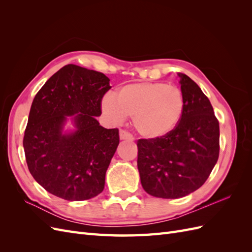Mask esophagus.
<instances>
[{
    "mask_svg": "<svg viewBox=\"0 0 252 252\" xmlns=\"http://www.w3.org/2000/svg\"><path fill=\"white\" fill-rule=\"evenodd\" d=\"M120 139L121 140H129V141H133V136L127 132L126 130H120Z\"/></svg>",
    "mask_w": 252,
    "mask_h": 252,
    "instance_id": "1",
    "label": "esophagus"
}]
</instances>
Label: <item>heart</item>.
I'll list each match as a JSON object with an SVG mask.
<instances>
[{
    "label": "heart",
    "mask_w": 252,
    "mask_h": 252,
    "mask_svg": "<svg viewBox=\"0 0 252 252\" xmlns=\"http://www.w3.org/2000/svg\"><path fill=\"white\" fill-rule=\"evenodd\" d=\"M185 101L182 91L164 83H134L107 94L102 102L104 114L113 123L132 117L135 130L146 139L170 133L180 123Z\"/></svg>",
    "instance_id": "1"
}]
</instances>
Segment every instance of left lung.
<instances>
[{
    "mask_svg": "<svg viewBox=\"0 0 252 252\" xmlns=\"http://www.w3.org/2000/svg\"><path fill=\"white\" fill-rule=\"evenodd\" d=\"M185 107L180 123L163 138L138 141L142 186L152 196L179 199L199 189L217 164L220 126L197 84L178 73Z\"/></svg>",
    "mask_w": 252,
    "mask_h": 252,
    "instance_id": "8db88e82",
    "label": "left lung"
}]
</instances>
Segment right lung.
<instances>
[{"label": "right lung", "instance_id": "right-lung-1", "mask_svg": "<svg viewBox=\"0 0 252 252\" xmlns=\"http://www.w3.org/2000/svg\"><path fill=\"white\" fill-rule=\"evenodd\" d=\"M109 81L102 72L68 64L33 98L23 140L26 163L33 179L61 199L85 201L103 191L120 143L119 129L96 120ZM68 116L72 132L63 131Z\"/></svg>", "mask_w": 252, "mask_h": 252}]
</instances>
